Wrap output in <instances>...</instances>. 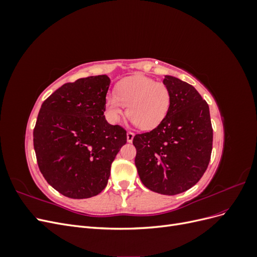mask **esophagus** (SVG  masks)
<instances>
[{
  "label": "esophagus",
  "mask_w": 257,
  "mask_h": 257,
  "mask_svg": "<svg viewBox=\"0 0 257 257\" xmlns=\"http://www.w3.org/2000/svg\"><path fill=\"white\" fill-rule=\"evenodd\" d=\"M134 136H135V134L133 133V132H127V133H126V141L128 143H132V142H133V139H134Z\"/></svg>",
  "instance_id": "1"
}]
</instances>
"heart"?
Here are the masks:
<instances>
[{
  "label": "heart",
  "mask_w": 257,
  "mask_h": 257,
  "mask_svg": "<svg viewBox=\"0 0 257 257\" xmlns=\"http://www.w3.org/2000/svg\"><path fill=\"white\" fill-rule=\"evenodd\" d=\"M170 104L172 94L167 85L144 76L121 80L116 84L115 93H108L105 100L107 116L111 122H119L127 106L128 118L143 130L160 125L166 118Z\"/></svg>",
  "instance_id": "1"
}]
</instances>
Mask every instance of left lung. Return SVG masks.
<instances>
[{
  "instance_id": "obj_1",
  "label": "left lung",
  "mask_w": 257,
  "mask_h": 257,
  "mask_svg": "<svg viewBox=\"0 0 257 257\" xmlns=\"http://www.w3.org/2000/svg\"><path fill=\"white\" fill-rule=\"evenodd\" d=\"M172 94L166 118L133 139L135 165L146 188L163 195L188 191L203 177L212 151L209 106L193 85L166 75Z\"/></svg>"
}]
</instances>
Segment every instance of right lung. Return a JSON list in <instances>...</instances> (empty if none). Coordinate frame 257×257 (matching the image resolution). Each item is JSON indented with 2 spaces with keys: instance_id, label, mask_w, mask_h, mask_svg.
I'll use <instances>...</instances> for the list:
<instances>
[{
  "instance_id": "right-lung-1",
  "label": "right lung",
  "mask_w": 257,
  "mask_h": 257,
  "mask_svg": "<svg viewBox=\"0 0 257 257\" xmlns=\"http://www.w3.org/2000/svg\"><path fill=\"white\" fill-rule=\"evenodd\" d=\"M110 79L91 76L62 85L43 103L33 132L41 173L69 198L95 196L107 185L110 167L126 131L107 122L105 100Z\"/></svg>"
}]
</instances>
